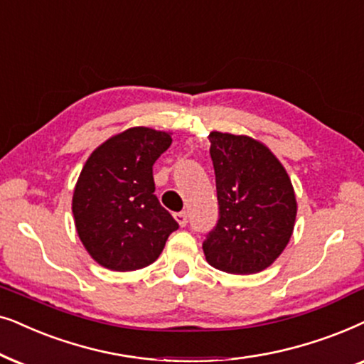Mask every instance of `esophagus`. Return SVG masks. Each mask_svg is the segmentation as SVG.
<instances>
[{
    "instance_id": "1",
    "label": "esophagus",
    "mask_w": 364,
    "mask_h": 364,
    "mask_svg": "<svg viewBox=\"0 0 364 364\" xmlns=\"http://www.w3.org/2000/svg\"><path fill=\"white\" fill-rule=\"evenodd\" d=\"M174 220L178 221V225H179V226H186V223H188V216H186V213H185V211H181V213H174Z\"/></svg>"
}]
</instances>
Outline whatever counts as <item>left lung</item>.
Listing matches in <instances>:
<instances>
[{
  "instance_id": "1",
  "label": "left lung",
  "mask_w": 364,
  "mask_h": 364,
  "mask_svg": "<svg viewBox=\"0 0 364 364\" xmlns=\"http://www.w3.org/2000/svg\"><path fill=\"white\" fill-rule=\"evenodd\" d=\"M220 220L203 243L213 268L253 274L271 266L291 238L296 196L271 149L245 134L210 133Z\"/></svg>"
}]
</instances>
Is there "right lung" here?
I'll return each mask as SVG.
<instances>
[{
  "label": "right lung",
  "mask_w": 364,
  "mask_h": 364,
  "mask_svg": "<svg viewBox=\"0 0 364 364\" xmlns=\"http://www.w3.org/2000/svg\"><path fill=\"white\" fill-rule=\"evenodd\" d=\"M171 133L134 126L100 144L86 159L73 216L85 250L113 271L154 263L178 223L154 195L153 164L171 144Z\"/></svg>",
  "instance_id": "obj_1"
}]
</instances>
